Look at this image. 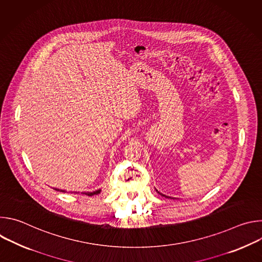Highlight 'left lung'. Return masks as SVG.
I'll return each instance as SVG.
<instances>
[{"label":"left lung","instance_id":"1","mask_svg":"<svg viewBox=\"0 0 262 262\" xmlns=\"http://www.w3.org/2000/svg\"><path fill=\"white\" fill-rule=\"evenodd\" d=\"M159 193H160V192H159ZM162 195H163V194H162ZM163 196H165V195H163ZM165 197H167V196H165Z\"/></svg>","mask_w":262,"mask_h":262}]
</instances>
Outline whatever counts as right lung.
<instances>
[{
    "label": "right lung",
    "instance_id": "obj_1",
    "mask_svg": "<svg viewBox=\"0 0 262 262\" xmlns=\"http://www.w3.org/2000/svg\"><path fill=\"white\" fill-rule=\"evenodd\" d=\"M56 191H60V192H64L65 193V191L64 190H58V189H55ZM100 191L101 190H97V191H95V192H85V193H82V194H85V195H87V196H93V195H97V194H99L100 193Z\"/></svg>",
    "mask_w": 262,
    "mask_h": 262
}]
</instances>
